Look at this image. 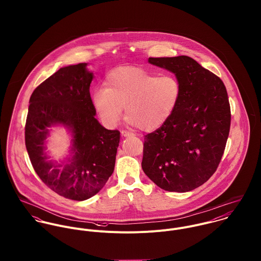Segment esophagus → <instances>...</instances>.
<instances>
[{
  "mask_svg": "<svg viewBox=\"0 0 261 261\" xmlns=\"http://www.w3.org/2000/svg\"><path fill=\"white\" fill-rule=\"evenodd\" d=\"M121 135H122L123 137H130V136H133V134L129 133V132H127V130H122V132H121Z\"/></svg>",
  "mask_w": 261,
  "mask_h": 261,
  "instance_id": "34e87169",
  "label": "esophagus"
}]
</instances>
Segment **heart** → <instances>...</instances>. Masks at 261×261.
Listing matches in <instances>:
<instances>
[{"label":"heart","mask_w":261,"mask_h":261,"mask_svg":"<svg viewBox=\"0 0 261 261\" xmlns=\"http://www.w3.org/2000/svg\"><path fill=\"white\" fill-rule=\"evenodd\" d=\"M181 95L182 85L176 75L154 74L124 66L108 75L106 87L94 90L92 102L107 126L117 124L124 108L127 122L141 130L150 132L171 117Z\"/></svg>","instance_id":"1"}]
</instances>
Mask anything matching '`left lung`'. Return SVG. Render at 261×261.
Segmentation results:
<instances>
[{
  "mask_svg": "<svg viewBox=\"0 0 261 261\" xmlns=\"http://www.w3.org/2000/svg\"><path fill=\"white\" fill-rule=\"evenodd\" d=\"M149 62L176 75L182 95L171 117L145 136L142 168L163 190L189 192L210 179L223 155L231 122L226 87L189 56Z\"/></svg>",
  "mask_w": 261,
  "mask_h": 261,
  "instance_id": "8db88e82",
  "label": "left lung"
}]
</instances>
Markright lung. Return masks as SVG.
<instances>
[{
    "label": "right lung",
    "mask_w": 261,
    "mask_h": 261,
    "mask_svg": "<svg viewBox=\"0 0 261 261\" xmlns=\"http://www.w3.org/2000/svg\"><path fill=\"white\" fill-rule=\"evenodd\" d=\"M79 63L60 68L33 91L25 125V144L42 182L58 195L84 201L97 194L114 170L119 132L95 118L89 87L93 73ZM61 124L73 135L74 155L64 164L48 160V127Z\"/></svg>",
    "instance_id": "add662e5"
}]
</instances>
